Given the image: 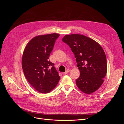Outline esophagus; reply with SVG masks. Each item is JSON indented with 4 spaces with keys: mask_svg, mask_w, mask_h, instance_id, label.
Wrapping results in <instances>:
<instances>
[{
    "mask_svg": "<svg viewBox=\"0 0 124 124\" xmlns=\"http://www.w3.org/2000/svg\"><path fill=\"white\" fill-rule=\"evenodd\" d=\"M69 71H70V70H69V69H67V70L65 71V72L64 73L66 74H67V73H69Z\"/></svg>",
    "mask_w": 124,
    "mask_h": 124,
    "instance_id": "1",
    "label": "esophagus"
}]
</instances>
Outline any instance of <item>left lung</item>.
Here are the masks:
<instances>
[{
    "label": "left lung",
    "instance_id": "1",
    "mask_svg": "<svg viewBox=\"0 0 124 124\" xmlns=\"http://www.w3.org/2000/svg\"><path fill=\"white\" fill-rule=\"evenodd\" d=\"M62 41L75 55L80 76L77 87L84 93H92L102 85L107 72V58L101 45L92 39L79 34L67 35Z\"/></svg>",
    "mask_w": 124,
    "mask_h": 124
}]
</instances>
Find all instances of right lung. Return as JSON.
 <instances>
[{
	"label": "right lung",
	"instance_id": "obj_1",
	"mask_svg": "<svg viewBox=\"0 0 124 124\" xmlns=\"http://www.w3.org/2000/svg\"><path fill=\"white\" fill-rule=\"evenodd\" d=\"M58 34L35 37L28 43L22 57L24 76L31 85L39 93H47L57 85L60 77L49 60Z\"/></svg>",
	"mask_w": 124,
	"mask_h": 124
}]
</instances>
